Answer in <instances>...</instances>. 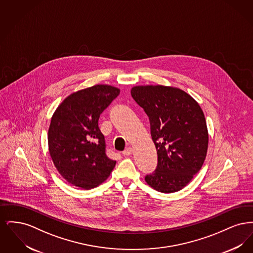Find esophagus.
<instances>
[{
    "label": "esophagus",
    "mask_w": 253,
    "mask_h": 253,
    "mask_svg": "<svg viewBox=\"0 0 253 253\" xmlns=\"http://www.w3.org/2000/svg\"><path fill=\"white\" fill-rule=\"evenodd\" d=\"M132 152H133V150H132V148L131 147H128L127 149H125L124 151H123V156H126V157H129V156H131L132 154Z\"/></svg>",
    "instance_id": "obj_1"
}]
</instances>
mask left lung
Returning <instances> with one entry per match:
<instances>
[{"mask_svg":"<svg viewBox=\"0 0 253 253\" xmlns=\"http://www.w3.org/2000/svg\"><path fill=\"white\" fill-rule=\"evenodd\" d=\"M131 95L149 117L157 151V169L145 181L160 193L180 191L207 156L209 133L202 109L189 94L170 86H134Z\"/></svg>","mask_w":253,"mask_h":253,"instance_id":"obj_1","label":"left lung"}]
</instances>
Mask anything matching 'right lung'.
<instances>
[{"instance_id":"obj_1","label":"right lung","mask_w":253,"mask_h":253,"mask_svg":"<svg viewBox=\"0 0 253 253\" xmlns=\"http://www.w3.org/2000/svg\"><path fill=\"white\" fill-rule=\"evenodd\" d=\"M120 92L104 84L80 90L67 96L51 119L49 154L60 175L76 187L95 188L116 166L117 162L106 156L98 119Z\"/></svg>"}]
</instances>
